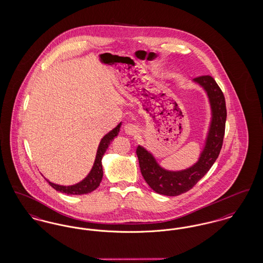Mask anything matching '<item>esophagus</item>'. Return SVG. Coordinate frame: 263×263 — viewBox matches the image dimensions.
Here are the masks:
<instances>
[{
  "label": "esophagus",
  "mask_w": 263,
  "mask_h": 263,
  "mask_svg": "<svg viewBox=\"0 0 263 263\" xmlns=\"http://www.w3.org/2000/svg\"><path fill=\"white\" fill-rule=\"evenodd\" d=\"M124 130H125V133L126 135L133 136V135L137 134V132H138V126L135 125V124H125V126H124Z\"/></svg>",
  "instance_id": "obj_1"
}]
</instances>
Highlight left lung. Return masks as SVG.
<instances>
[{
  "mask_svg": "<svg viewBox=\"0 0 263 263\" xmlns=\"http://www.w3.org/2000/svg\"><path fill=\"white\" fill-rule=\"evenodd\" d=\"M194 82L204 88L207 93L212 120L205 147L199 160L193 166L181 171H168L159 165L151 152L138 145L137 148L140 172L153 191L166 196H178L192 189L205 176L217 160L222 145L227 120L226 100L221 88L210 76H200Z\"/></svg>",
  "mask_w": 263,
  "mask_h": 263,
  "instance_id": "obj_1",
  "label": "left lung"
}]
</instances>
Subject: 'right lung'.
Here are the masks:
<instances>
[{"mask_svg":"<svg viewBox=\"0 0 263 263\" xmlns=\"http://www.w3.org/2000/svg\"><path fill=\"white\" fill-rule=\"evenodd\" d=\"M121 123L117 125L109 134H107L102 140L100 141L99 147H98L97 155L94 162V165L92 167L90 173L87 175L85 179L81 182L72 185V186H62L57 185L50 181L46 179L48 184L54 188L56 191H59L61 193L67 194V195H83V194L91 193L95 189H97L103 178V166H102V158L105 152L107 151L108 146L110 145L111 140L119 135Z\"/></svg>","mask_w":263,"mask_h":263,"instance_id":"add662e5","label":"right lung"}]
</instances>
